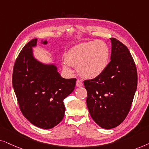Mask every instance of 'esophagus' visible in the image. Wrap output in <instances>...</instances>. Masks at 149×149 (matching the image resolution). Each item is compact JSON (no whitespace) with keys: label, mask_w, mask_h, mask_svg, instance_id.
Returning <instances> with one entry per match:
<instances>
[{"label":"esophagus","mask_w":149,"mask_h":149,"mask_svg":"<svg viewBox=\"0 0 149 149\" xmlns=\"http://www.w3.org/2000/svg\"><path fill=\"white\" fill-rule=\"evenodd\" d=\"M76 86L78 87L82 86H83V82L80 80H77L76 81Z\"/></svg>","instance_id":"1"}]
</instances>
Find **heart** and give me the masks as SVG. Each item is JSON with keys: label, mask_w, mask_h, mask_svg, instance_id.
<instances>
[{"label": "heart", "mask_w": 149, "mask_h": 149, "mask_svg": "<svg viewBox=\"0 0 149 149\" xmlns=\"http://www.w3.org/2000/svg\"><path fill=\"white\" fill-rule=\"evenodd\" d=\"M109 48L102 41H91L73 47L67 54L64 66H78L81 76L93 79L102 74L108 65Z\"/></svg>", "instance_id": "heart-1"}]
</instances>
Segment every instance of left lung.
<instances>
[{
	"label": "left lung",
	"instance_id": "obj_1",
	"mask_svg": "<svg viewBox=\"0 0 149 149\" xmlns=\"http://www.w3.org/2000/svg\"><path fill=\"white\" fill-rule=\"evenodd\" d=\"M110 40L111 61L106 69L95 78L84 82L91 117L107 130L116 127L125 119L138 84L136 64L130 50L116 39Z\"/></svg>",
	"mask_w": 149,
	"mask_h": 149
}]
</instances>
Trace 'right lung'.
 Here are the masks:
<instances>
[{
	"label": "right lung",
	"mask_w": 149,
	"mask_h": 149,
	"mask_svg": "<svg viewBox=\"0 0 149 149\" xmlns=\"http://www.w3.org/2000/svg\"><path fill=\"white\" fill-rule=\"evenodd\" d=\"M37 39L22 49L13 70L12 84L19 109L25 118L39 128H53L64 117L63 100L73 92L76 78L61 76L54 65L43 64L35 59L32 47ZM47 44V41H42Z\"/></svg>",
	"instance_id": "add662e5"
}]
</instances>
